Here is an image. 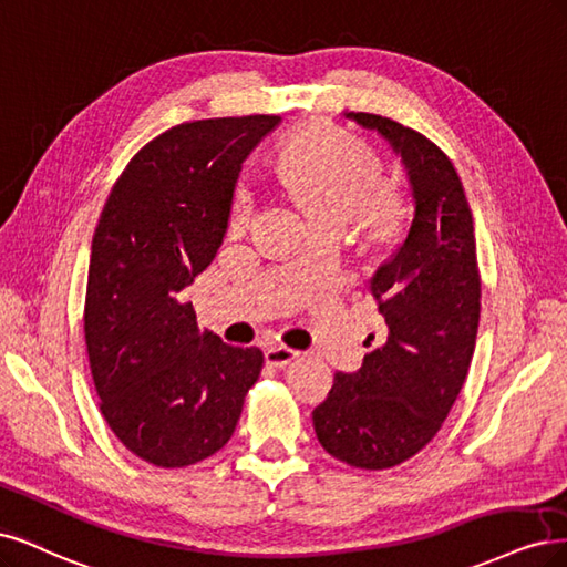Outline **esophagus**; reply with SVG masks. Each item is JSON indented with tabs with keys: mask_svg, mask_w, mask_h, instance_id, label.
I'll use <instances>...</instances> for the list:
<instances>
[{
	"mask_svg": "<svg viewBox=\"0 0 567 567\" xmlns=\"http://www.w3.org/2000/svg\"><path fill=\"white\" fill-rule=\"evenodd\" d=\"M297 358H299V351L289 349V346H282V343L268 346V349H266V360H268L270 364H276V368H285V364L295 362Z\"/></svg>",
	"mask_w": 567,
	"mask_h": 567,
	"instance_id": "esophagus-1",
	"label": "esophagus"
}]
</instances>
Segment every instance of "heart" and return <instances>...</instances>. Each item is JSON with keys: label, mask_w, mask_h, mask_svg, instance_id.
<instances>
[{"label": "heart", "mask_w": 567, "mask_h": 567, "mask_svg": "<svg viewBox=\"0 0 567 567\" xmlns=\"http://www.w3.org/2000/svg\"><path fill=\"white\" fill-rule=\"evenodd\" d=\"M276 174L313 224H346L355 214L374 235H389L405 214L403 195L391 184H377L379 157L370 145L337 126L303 132L282 145ZM251 195L240 190L233 203V226L251 216Z\"/></svg>", "instance_id": "b5f03b06"}]
</instances>
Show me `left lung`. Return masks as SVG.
<instances>
[{
	"label": "left lung",
	"instance_id": "8db88e82",
	"mask_svg": "<svg viewBox=\"0 0 567 567\" xmlns=\"http://www.w3.org/2000/svg\"><path fill=\"white\" fill-rule=\"evenodd\" d=\"M346 117L381 134L405 164L414 218L405 243L370 280L386 341L358 372L334 374L313 426L334 460L381 471L426 447L460 395L476 349L481 272L473 214L450 157L389 117Z\"/></svg>",
	"mask_w": 567,
	"mask_h": 567
}]
</instances>
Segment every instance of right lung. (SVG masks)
Masks as SVG:
<instances>
[{
  "mask_svg": "<svg viewBox=\"0 0 567 567\" xmlns=\"http://www.w3.org/2000/svg\"><path fill=\"white\" fill-rule=\"evenodd\" d=\"M278 115L176 124L130 159L91 240L84 301L89 368L120 443L162 468L221 450L264 353L199 332L181 299L228 230L243 162Z\"/></svg>",
  "mask_w": 567,
  "mask_h": 567,
  "instance_id": "add662e5",
  "label": "right lung"
}]
</instances>
